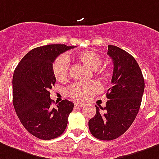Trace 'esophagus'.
I'll return each instance as SVG.
<instances>
[{
	"instance_id": "esophagus-1",
	"label": "esophagus",
	"mask_w": 159,
	"mask_h": 159,
	"mask_svg": "<svg viewBox=\"0 0 159 159\" xmlns=\"http://www.w3.org/2000/svg\"><path fill=\"white\" fill-rule=\"evenodd\" d=\"M75 105L78 107H83L84 105V103H82V102H76L75 103Z\"/></svg>"
}]
</instances>
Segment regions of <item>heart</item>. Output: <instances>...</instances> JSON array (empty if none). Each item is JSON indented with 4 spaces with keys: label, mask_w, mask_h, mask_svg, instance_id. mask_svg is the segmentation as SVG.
<instances>
[{
    "label": "heart",
    "mask_w": 159,
    "mask_h": 159,
    "mask_svg": "<svg viewBox=\"0 0 159 159\" xmlns=\"http://www.w3.org/2000/svg\"><path fill=\"white\" fill-rule=\"evenodd\" d=\"M75 59L85 66L93 70L96 74L104 78L110 76V70L106 67H98L102 63L101 56L93 50H85L76 54ZM52 71L54 76L59 82H65L69 77V59L67 56H61L53 62ZM100 86L93 81L89 83H75L68 89L69 96L77 100H84L89 96L99 91Z\"/></svg>",
    "instance_id": "heart-1"
}]
</instances>
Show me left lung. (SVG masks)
Instances as JSON below:
<instances>
[{
	"label": "left lung",
	"mask_w": 159,
	"mask_h": 159,
	"mask_svg": "<svg viewBox=\"0 0 159 159\" xmlns=\"http://www.w3.org/2000/svg\"><path fill=\"white\" fill-rule=\"evenodd\" d=\"M108 55L114 64L111 83L106 97V106L96 107L89 127L99 140L118 138L133 123L139 111L145 83L139 65L133 56L115 45L108 46Z\"/></svg>",
	"instance_id": "obj_1"
}]
</instances>
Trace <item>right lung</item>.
<instances>
[{
	"mask_svg": "<svg viewBox=\"0 0 159 159\" xmlns=\"http://www.w3.org/2000/svg\"><path fill=\"white\" fill-rule=\"evenodd\" d=\"M73 48L66 44L37 47L23 56L14 70V109L26 130L39 139L56 138L67 126L74 103L65 99L52 107L50 89L56 83L53 62L59 55Z\"/></svg>",
	"mask_w": 159,
	"mask_h": 159,
	"instance_id": "obj_1",
	"label": "right lung"
}]
</instances>
